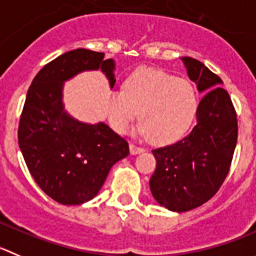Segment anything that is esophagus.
<instances>
[{
  "instance_id": "34e87169",
  "label": "esophagus",
  "mask_w": 256,
  "mask_h": 256,
  "mask_svg": "<svg viewBox=\"0 0 256 256\" xmlns=\"http://www.w3.org/2000/svg\"><path fill=\"white\" fill-rule=\"evenodd\" d=\"M145 152L144 148L138 146V145H135V144H132V142H131V144H130V152H131V154H140V152Z\"/></svg>"
}]
</instances>
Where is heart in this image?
<instances>
[{
	"mask_svg": "<svg viewBox=\"0 0 256 256\" xmlns=\"http://www.w3.org/2000/svg\"><path fill=\"white\" fill-rule=\"evenodd\" d=\"M197 108L190 82L163 70L139 68L124 80L121 90L110 93L107 117L114 131L125 132L139 114V132L156 144H168L187 132Z\"/></svg>",
	"mask_w": 256,
	"mask_h": 256,
	"instance_id": "1",
	"label": "heart"
}]
</instances>
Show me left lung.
Masks as SVG:
<instances>
[{
    "label": "left lung",
    "instance_id": "obj_1",
    "mask_svg": "<svg viewBox=\"0 0 256 256\" xmlns=\"http://www.w3.org/2000/svg\"><path fill=\"white\" fill-rule=\"evenodd\" d=\"M182 60L204 93L196 112L197 125L176 144L152 150L156 168L150 178L155 200L174 212L197 208L216 194L230 172L238 142V116L221 78L197 59Z\"/></svg>",
    "mask_w": 256,
    "mask_h": 256
}]
</instances>
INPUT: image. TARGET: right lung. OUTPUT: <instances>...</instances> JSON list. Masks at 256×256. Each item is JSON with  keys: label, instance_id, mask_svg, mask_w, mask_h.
Wrapping results in <instances>:
<instances>
[{"label": "right lung", "instance_id": "add662e5", "mask_svg": "<svg viewBox=\"0 0 256 256\" xmlns=\"http://www.w3.org/2000/svg\"><path fill=\"white\" fill-rule=\"evenodd\" d=\"M101 69L114 87V64L104 52H66L42 66L26 94L18 145L28 172L58 204H80L97 196L110 169L128 155V142L104 122L88 125L63 111V82Z\"/></svg>", "mask_w": 256, "mask_h": 256}]
</instances>
